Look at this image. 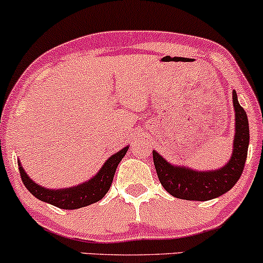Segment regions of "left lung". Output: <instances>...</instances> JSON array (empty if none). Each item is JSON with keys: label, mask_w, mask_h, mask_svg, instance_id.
Masks as SVG:
<instances>
[{"label": "left lung", "mask_w": 263, "mask_h": 263, "mask_svg": "<svg viewBox=\"0 0 263 263\" xmlns=\"http://www.w3.org/2000/svg\"><path fill=\"white\" fill-rule=\"evenodd\" d=\"M235 108L234 152L225 166L219 170L196 171L186 166H175L167 163L161 155L153 150V159L159 181L174 197L194 201H208L227 193L238 181L242 174L250 143L249 119L245 109L232 92Z\"/></svg>", "instance_id": "obj_1"}]
</instances>
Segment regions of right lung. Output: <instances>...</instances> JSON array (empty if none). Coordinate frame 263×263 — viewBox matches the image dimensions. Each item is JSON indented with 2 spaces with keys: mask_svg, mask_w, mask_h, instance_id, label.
<instances>
[{
  "mask_svg": "<svg viewBox=\"0 0 263 263\" xmlns=\"http://www.w3.org/2000/svg\"><path fill=\"white\" fill-rule=\"evenodd\" d=\"M128 147L129 146L123 147L117 154L111 155L105 161L104 165L100 167L96 176H93L92 179L83 182V184L77 185V186L73 187L51 190V189L41 186V185L36 184L33 180H31L27 173L23 170L22 165L18 160L20 175L25 186L38 200L51 203V205L57 206L60 209H64V210H74V209L84 208V206L90 205V203L99 201L100 199L104 197L105 194L108 193L109 187H110L111 182H113L118 164L122 161L124 155L126 154Z\"/></svg>",
  "mask_w": 263,
  "mask_h": 263,
  "instance_id": "right-lung-1",
  "label": "right lung"
}]
</instances>
